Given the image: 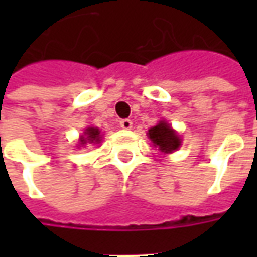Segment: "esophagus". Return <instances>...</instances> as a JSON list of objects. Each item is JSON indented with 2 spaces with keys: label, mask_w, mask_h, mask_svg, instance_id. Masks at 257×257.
<instances>
[{
  "label": "esophagus",
  "mask_w": 257,
  "mask_h": 257,
  "mask_svg": "<svg viewBox=\"0 0 257 257\" xmlns=\"http://www.w3.org/2000/svg\"><path fill=\"white\" fill-rule=\"evenodd\" d=\"M119 126L122 129H131L132 128V121L131 119H121L119 121Z\"/></svg>",
  "instance_id": "34e87169"
}]
</instances>
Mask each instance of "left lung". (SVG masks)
<instances>
[{"label": "left lung", "instance_id": "left-lung-1", "mask_svg": "<svg viewBox=\"0 0 257 257\" xmlns=\"http://www.w3.org/2000/svg\"><path fill=\"white\" fill-rule=\"evenodd\" d=\"M147 136L150 138L154 147H158V150L164 154H169L178 150L182 145V139L165 121H160L156 126L149 129Z\"/></svg>", "mask_w": 257, "mask_h": 257}]
</instances>
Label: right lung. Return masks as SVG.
Returning <instances> with one entry per match:
<instances>
[{
	"mask_svg": "<svg viewBox=\"0 0 257 257\" xmlns=\"http://www.w3.org/2000/svg\"><path fill=\"white\" fill-rule=\"evenodd\" d=\"M101 142V135L99 128H93V126H89V128L85 129V132L82 136H79V145H99Z\"/></svg>",
	"mask_w": 257,
	"mask_h": 257,
	"instance_id": "1",
	"label": "right lung"
}]
</instances>
